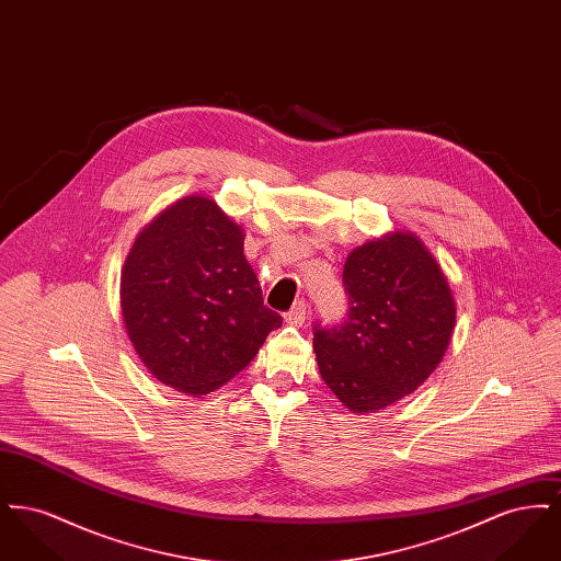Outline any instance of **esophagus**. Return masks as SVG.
Returning a JSON list of instances; mask_svg holds the SVG:
<instances>
[{"mask_svg": "<svg viewBox=\"0 0 561 561\" xmlns=\"http://www.w3.org/2000/svg\"><path fill=\"white\" fill-rule=\"evenodd\" d=\"M307 316H309L307 302L300 298V300L294 302L293 309L284 316V320H286V323H290V325H302L307 321Z\"/></svg>", "mask_w": 561, "mask_h": 561, "instance_id": "1", "label": "esophagus"}]
</instances>
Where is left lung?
I'll list each match as a JSON object with an SVG mask.
<instances>
[{
    "label": "left lung",
    "mask_w": 561,
    "mask_h": 561,
    "mask_svg": "<svg viewBox=\"0 0 561 561\" xmlns=\"http://www.w3.org/2000/svg\"><path fill=\"white\" fill-rule=\"evenodd\" d=\"M347 320L316 325L323 382L353 414L414 393L453 339L456 302L448 277L412 231H391L351 250L343 271Z\"/></svg>",
    "instance_id": "8db88e82"
}]
</instances>
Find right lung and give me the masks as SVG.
<instances>
[{
  "mask_svg": "<svg viewBox=\"0 0 561 561\" xmlns=\"http://www.w3.org/2000/svg\"><path fill=\"white\" fill-rule=\"evenodd\" d=\"M243 229L187 195L136 236L119 279L122 318L142 366L165 387L210 396L240 374L282 316L263 302Z\"/></svg>",
  "mask_w": 561,
  "mask_h": 561,
  "instance_id": "obj_1",
  "label": "right lung"
}]
</instances>
